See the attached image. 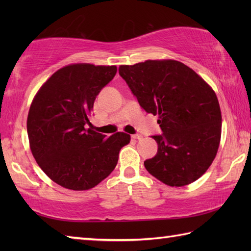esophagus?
Instances as JSON below:
<instances>
[{
	"instance_id": "obj_1",
	"label": "esophagus",
	"mask_w": 251,
	"mask_h": 251,
	"mask_svg": "<svg viewBox=\"0 0 251 251\" xmlns=\"http://www.w3.org/2000/svg\"><path fill=\"white\" fill-rule=\"evenodd\" d=\"M131 138H132V139L140 140V139H142V136H141V135H139V134H136V135H132V136H131Z\"/></svg>"
}]
</instances>
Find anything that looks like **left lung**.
Returning <instances> with one entry per match:
<instances>
[{
  "label": "left lung",
  "mask_w": 251,
  "mask_h": 251,
  "mask_svg": "<svg viewBox=\"0 0 251 251\" xmlns=\"http://www.w3.org/2000/svg\"><path fill=\"white\" fill-rule=\"evenodd\" d=\"M120 75L147 113L158 114L162 135L156 155L145 161L152 176L170 186L194 182L209 168L219 148L221 111L212 88L176 60L121 66Z\"/></svg>",
  "instance_id": "8db88e82"
}]
</instances>
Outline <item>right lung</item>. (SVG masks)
Listing matches in <instances>:
<instances>
[{
  "mask_svg": "<svg viewBox=\"0 0 251 251\" xmlns=\"http://www.w3.org/2000/svg\"><path fill=\"white\" fill-rule=\"evenodd\" d=\"M115 66L70 65L55 72L30 106L26 130L36 163L63 188H94L113 172L130 136L90 128L89 116L100 90L115 76Z\"/></svg>",
  "mask_w": 251,
  "mask_h": 251,
  "instance_id": "right-lung-1",
  "label": "right lung"
}]
</instances>
